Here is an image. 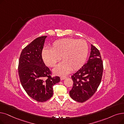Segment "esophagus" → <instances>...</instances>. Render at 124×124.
<instances>
[{
    "label": "esophagus",
    "mask_w": 124,
    "mask_h": 124,
    "mask_svg": "<svg viewBox=\"0 0 124 124\" xmlns=\"http://www.w3.org/2000/svg\"><path fill=\"white\" fill-rule=\"evenodd\" d=\"M66 78V77H60L61 80H63V79H65Z\"/></svg>",
    "instance_id": "obj_1"
}]
</instances>
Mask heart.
I'll list each match as a JSON object with an SVG mask.
<instances>
[{"label":"heart","instance_id":"heart-1","mask_svg":"<svg viewBox=\"0 0 124 124\" xmlns=\"http://www.w3.org/2000/svg\"><path fill=\"white\" fill-rule=\"evenodd\" d=\"M89 52L87 42L83 39H65L53 43L51 49L45 48L42 50V57L46 65L51 67L55 66L54 72L57 75H66L71 70L81 67L87 59Z\"/></svg>","mask_w":124,"mask_h":124}]
</instances>
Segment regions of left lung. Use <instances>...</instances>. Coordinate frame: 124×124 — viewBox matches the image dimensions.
<instances>
[{
    "mask_svg": "<svg viewBox=\"0 0 124 124\" xmlns=\"http://www.w3.org/2000/svg\"><path fill=\"white\" fill-rule=\"evenodd\" d=\"M91 50L88 62L71 76L73 84L69 95L74 100L82 103L95 94L103 73V62L99 51L92 45Z\"/></svg>",
    "mask_w": 124,
    "mask_h": 124,
    "instance_id": "1",
    "label": "left lung"
}]
</instances>
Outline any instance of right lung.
Masks as SVG:
<instances>
[{
    "instance_id": "1",
    "label": "right lung",
    "mask_w": 124,
    "mask_h": 124,
    "mask_svg": "<svg viewBox=\"0 0 124 124\" xmlns=\"http://www.w3.org/2000/svg\"><path fill=\"white\" fill-rule=\"evenodd\" d=\"M46 37H37L24 47L18 65L19 78L23 88L30 97L40 102L52 97L53 87L60 80L59 77H52V72L43 61L42 51Z\"/></svg>"
}]
</instances>
